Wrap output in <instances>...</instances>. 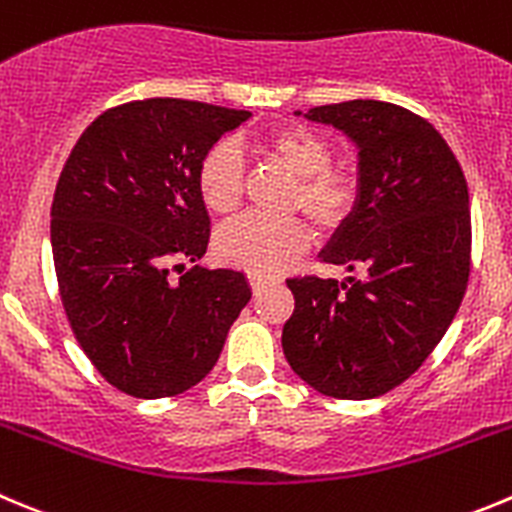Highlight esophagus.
Segmentation results:
<instances>
[{"instance_id":"esophagus-1","label":"esophagus","mask_w":512,"mask_h":512,"mask_svg":"<svg viewBox=\"0 0 512 512\" xmlns=\"http://www.w3.org/2000/svg\"><path fill=\"white\" fill-rule=\"evenodd\" d=\"M247 280H250V288L255 290V293H260L267 283H272V278H267V275H255V272H250V275H247Z\"/></svg>"}]
</instances>
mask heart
Returning <instances> with one entry per match:
<instances>
[{
    "label": "heart",
    "mask_w": 512,
    "mask_h": 512,
    "mask_svg": "<svg viewBox=\"0 0 512 512\" xmlns=\"http://www.w3.org/2000/svg\"><path fill=\"white\" fill-rule=\"evenodd\" d=\"M257 148L295 176L288 212H300L321 234H336L361 202V176L351 166H333V143L321 133L298 126L272 128ZM197 194L214 217H232L245 197V164L229 141L209 148L197 166ZM310 229L303 219L245 217L219 229L214 252L224 265L255 275H278L305 255Z\"/></svg>",
    "instance_id": "heart-1"
}]
</instances>
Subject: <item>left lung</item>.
<instances>
[{
	"label": "left lung",
	"instance_id": "left-lung-1",
	"mask_svg": "<svg viewBox=\"0 0 512 512\" xmlns=\"http://www.w3.org/2000/svg\"><path fill=\"white\" fill-rule=\"evenodd\" d=\"M305 118L358 146L361 202L321 252L356 278H290L283 351L315 391L374 399L427 361L460 310L472 250L467 181L437 128L401 105L348 100Z\"/></svg>",
	"mask_w": 512,
	"mask_h": 512
}]
</instances>
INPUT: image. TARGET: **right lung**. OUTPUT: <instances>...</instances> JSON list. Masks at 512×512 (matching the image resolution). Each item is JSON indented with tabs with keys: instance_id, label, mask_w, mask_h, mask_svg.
<instances>
[{
	"instance_id": "obj_1",
	"label": "right lung",
	"mask_w": 512,
	"mask_h": 512,
	"mask_svg": "<svg viewBox=\"0 0 512 512\" xmlns=\"http://www.w3.org/2000/svg\"><path fill=\"white\" fill-rule=\"evenodd\" d=\"M247 118L199 100H131L100 113L62 166L50 212L62 308L123 394L164 399L199 384L250 303L242 272L197 265L209 245L197 166Z\"/></svg>"
}]
</instances>
